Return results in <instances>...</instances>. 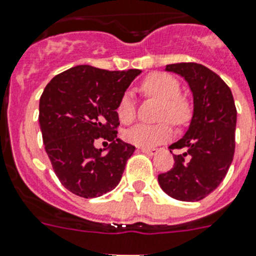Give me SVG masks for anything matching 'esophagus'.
Returning a JSON list of instances; mask_svg holds the SVG:
<instances>
[{"instance_id": "obj_1", "label": "esophagus", "mask_w": 256, "mask_h": 256, "mask_svg": "<svg viewBox=\"0 0 256 256\" xmlns=\"http://www.w3.org/2000/svg\"><path fill=\"white\" fill-rule=\"evenodd\" d=\"M140 151L144 154H147V155H151V156H152V155H156L159 150L158 148H144V147H140Z\"/></svg>"}]
</instances>
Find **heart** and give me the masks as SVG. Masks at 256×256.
Segmentation results:
<instances>
[{
    "instance_id": "obj_1",
    "label": "heart",
    "mask_w": 256,
    "mask_h": 256,
    "mask_svg": "<svg viewBox=\"0 0 256 256\" xmlns=\"http://www.w3.org/2000/svg\"><path fill=\"white\" fill-rule=\"evenodd\" d=\"M142 92L155 97L162 102L159 109L160 120H170L172 124H186L190 116V109L186 100L180 96V84L174 76L168 74H151L142 81ZM117 114L120 121L130 124L135 118V102L130 93H124L118 101ZM128 143L138 147L156 146L167 142L172 136V128L168 121L147 124H138L126 130L124 134Z\"/></svg>"
}]
</instances>
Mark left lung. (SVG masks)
Here are the masks:
<instances>
[{
    "label": "left lung",
    "mask_w": 256,
    "mask_h": 256,
    "mask_svg": "<svg viewBox=\"0 0 256 256\" xmlns=\"http://www.w3.org/2000/svg\"><path fill=\"white\" fill-rule=\"evenodd\" d=\"M166 70L188 82L193 114L186 135L170 146L186 152L174 155V167L158 176V182L172 198L200 201L221 184L234 158L236 104L225 81L205 66L168 64Z\"/></svg>",
    "instance_id": "obj_1"
}]
</instances>
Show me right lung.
I'll use <instances>...</instances> for the list:
<instances>
[{
	"mask_svg": "<svg viewBox=\"0 0 256 256\" xmlns=\"http://www.w3.org/2000/svg\"><path fill=\"white\" fill-rule=\"evenodd\" d=\"M140 72L78 66L56 74L43 90L39 124L46 152L60 182L74 194L100 197L121 182L135 147L117 138V105ZM98 138L110 142V147L96 149Z\"/></svg>",
	"mask_w": 256,
	"mask_h": 256,
	"instance_id": "obj_1",
	"label": "right lung"
}]
</instances>
